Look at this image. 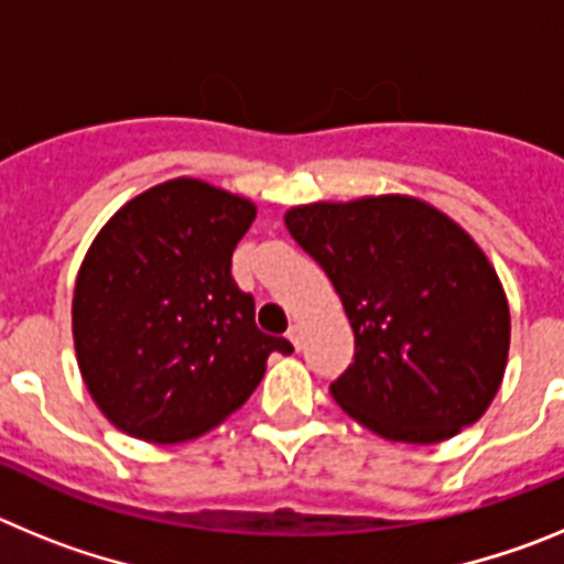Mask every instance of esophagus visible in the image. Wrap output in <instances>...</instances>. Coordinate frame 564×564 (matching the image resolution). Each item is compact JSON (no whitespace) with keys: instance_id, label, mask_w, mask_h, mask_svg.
I'll use <instances>...</instances> for the list:
<instances>
[{"instance_id":"1","label":"esophagus","mask_w":564,"mask_h":564,"mask_svg":"<svg viewBox=\"0 0 564 564\" xmlns=\"http://www.w3.org/2000/svg\"><path fill=\"white\" fill-rule=\"evenodd\" d=\"M288 338H291V344L296 347V350H302V344H305V330H302V325H291Z\"/></svg>"}]
</instances>
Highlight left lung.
Returning <instances> with one entry per match:
<instances>
[{
    "mask_svg": "<svg viewBox=\"0 0 564 564\" xmlns=\"http://www.w3.org/2000/svg\"><path fill=\"white\" fill-rule=\"evenodd\" d=\"M285 226L356 336L330 383L338 406L398 443H441L480 421L506 372L511 313L475 239L406 194L296 206Z\"/></svg>",
    "mask_w": 564,
    "mask_h": 564,
    "instance_id": "obj_1",
    "label": "left lung"
}]
</instances>
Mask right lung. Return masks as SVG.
<instances>
[{"label": "right lung", "instance_id": "right-lung-1", "mask_svg": "<svg viewBox=\"0 0 564 564\" xmlns=\"http://www.w3.org/2000/svg\"><path fill=\"white\" fill-rule=\"evenodd\" d=\"M257 206L177 177L138 194L93 239L73 293V341L109 423L149 443H181L251 398L271 352L291 341L253 322L231 253Z\"/></svg>", "mask_w": 564, "mask_h": 564}]
</instances>
